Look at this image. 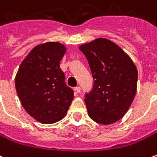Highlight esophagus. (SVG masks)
<instances>
[{
  "instance_id": "obj_1",
  "label": "esophagus",
  "mask_w": 157,
  "mask_h": 157,
  "mask_svg": "<svg viewBox=\"0 0 157 157\" xmlns=\"http://www.w3.org/2000/svg\"><path fill=\"white\" fill-rule=\"evenodd\" d=\"M75 91L77 92V93L81 92V87H80V86H76V87L75 88Z\"/></svg>"
}]
</instances>
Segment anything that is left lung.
Returning a JSON list of instances; mask_svg holds the SVG:
<instances>
[{
  "label": "left lung",
  "instance_id": "1",
  "mask_svg": "<svg viewBox=\"0 0 157 157\" xmlns=\"http://www.w3.org/2000/svg\"><path fill=\"white\" fill-rule=\"evenodd\" d=\"M79 49L88 61L93 78L92 91L85 94L90 118L111 124L123 118L135 98L138 72L128 55L110 40L98 39Z\"/></svg>",
  "mask_w": 157,
  "mask_h": 157
}]
</instances>
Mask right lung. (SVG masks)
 Returning a JSON list of instances; mask_svg holds the SVG:
<instances>
[{
	"instance_id": "add662e5",
	"label": "right lung",
	"mask_w": 157,
	"mask_h": 157,
	"mask_svg": "<svg viewBox=\"0 0 157 157\" xmlns=\"http://www.w3.org/2000/svg\"><path fill=\"white\" fill-rule=\"evenodd\" d=\"M66 48L58 42L33 48L15 78L17 93L29 115L42 124H53L65 117L74 98L66 86L59 63Z\"/></svg>"
}]
</instances>
